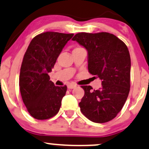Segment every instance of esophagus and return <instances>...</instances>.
Wrapping results in <instances>:
<instances>
[{"instance_id":"1","label":"esophagus","mask_w":149,"mask_h":149,"mask_svg":"<svg viewBox=\"0 0 149 149\" xmlns=\"http://www.w3.org/2000/svg\"><path fill=\"white\" fill-rule=\"evenodd\" d=\"M76 87L77 85H75V84H69V85H67V88L68 89H73Z\"/></svg>"}]
</instances>
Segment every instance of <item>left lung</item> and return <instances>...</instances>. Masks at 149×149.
Segmentation results:
<instances>
[{
    "mask_svg": "<svg viewBox=\"0 0 149 149\" xmlns=\"http://www.w3.org/2000/svg\"><path fill=\"white\" fill-rule=\"evenodd\" d=\"M88 53L89 72L102 80V87L93 90L82 86L85 95L79 103L90 120L103 123L113 120L123 107L130 91L131 57L125 43L107 32H81L72 38Z\"/></svg>",
    "mask_w": 149,
    "mask_h": 149,
    "instance_id": "left-lung-1",
    "label": "left lung"
}]
</instances>
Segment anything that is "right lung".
Instances as JSON below:
<instances>
[{
    "mask_svg": "<svg viewBox=\"0 0 149 149\" xmlns=\"http://www.w3.org/2000/svg\"><path fill=\"white\" fill-rule=\"evenodd\" d=\"M73 33L47 31L35 36L24 56L19 76L21 97L29 114L37 120L56 115L67 92L50 80L49 72Z\"/></svg>",
    "mask_w": 149,
    "mask_h": 149,
    "instance_id": "1",
    "label": "right lung"
}]
</instances>
